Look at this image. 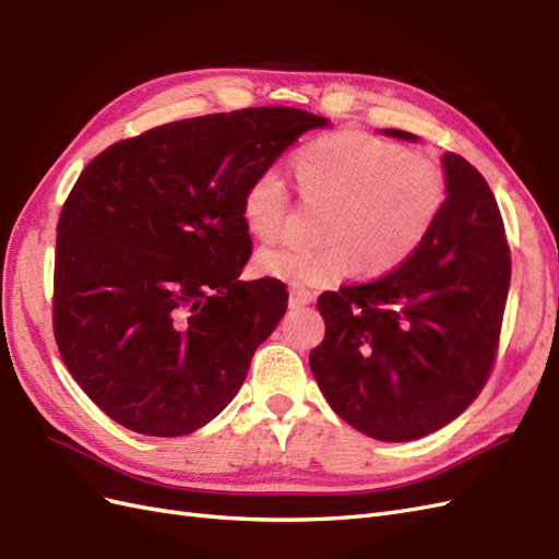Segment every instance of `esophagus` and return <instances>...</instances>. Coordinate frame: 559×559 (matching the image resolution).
Wrapping results in <instances>:
<instances>
[{
    "label": "esophagus",
    "mask_w": 559,
    "mask_h": 559,
    "mask_svg": "<svg viewBox=\"0 0 559 559\" xmlns=\"http://www.w3.org/2000/svg\"><path fill=\"white\" fill-rule=\"evenodd\" d=\"M314 300V296L310 292H302V289H292L289 292V306L292 308H306Z\"/></svg>",
    "instance_id": "34e87169"
}]
</instances>
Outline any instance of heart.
<instances>
[{"instance_id":"obj_1","label":"heart","mask_w":559,"mask_h":559,"mask_svg":"<svg viewBox=\"0 0 559 559\" xmlns=\"http://www.w3.org/2000/svg\"><path fill=\"white\" fill-rule=\"evenodd\" d=\"M306 193L333 202L319 247L280 240L257 253L265 277L298 289L326 286L352 273L382 275L427 240L441 216L445 181L438 165L376 134L347 130L306 146L296 156ZM289 212V191L277 167L251 179L242 198L245 226L275 238Z\"/></svg>"}]
</instances>
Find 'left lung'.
Instances as JSON below:
<instances>
[{"label": "left lung", "instance_id": "left-lung-1", "mask_svg": "<svg viewBox=\"0 0 559 559\" xmlns=\"http://www.w3.org/2000/svg\"><path fill=\"white\" fill-rule=\"evenodd\" d=\"M417 142V134L382 130ZM445 202L427 240L392 273L321 294L324 343L310 368L335 415L386 443L445 427L492 368L511 249L476 167L443 154Z\"/></svg>", "mask_w": 559, "mask_h": 559}]
</instances>
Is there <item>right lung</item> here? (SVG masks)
<instances>
[{"label":"right lung","instance_id":"1","mask_svg":"<svg viewBox=\"0 0 559 559\" xmlns=\"http://www.w3.org/2000/svg\"><path fill=\"white\" fill-rule=\"evenodd\" d=\"M329 118L257 107L186 118L111 144L67 198L53 329L97 408L144 436H186L240 392L286 312L277 280L242 282V198Z\"/></svg>","mask_w":559,"mask_h":559}]
</instances>
